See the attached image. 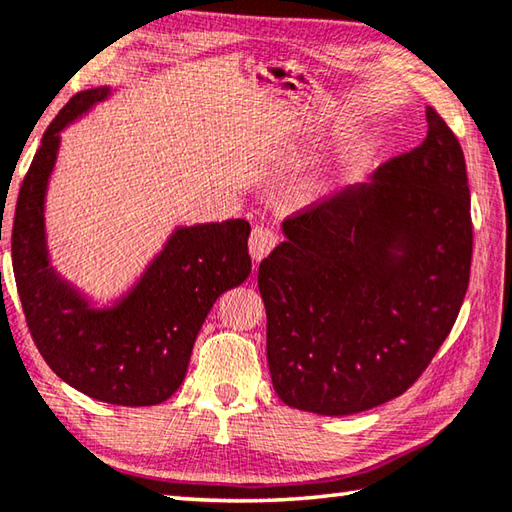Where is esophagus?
<instances>
[{"mask_svg": "<svg viewBox=\"0 0 512 512\" xmlns=\"http://www.w3.org/2000/svg\"><path fill=\"white\" fill-rule=\"evenodd\" d=\"M275 246H277V235L273 228H266V226L253 228V233H250V239H248V250L255 264L262 262L264 257H268L270 250Z\"/></svg>", "mask_w": 512, "mask_h": 512, "instance_id": "34e87169", "label": "esophagus"}]
</instances>
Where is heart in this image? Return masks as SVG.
Segmentation results:
<instances>
[{
    "instance_id": "obj_1",
    "label": "heart",
    "mask_w": 512,
    "mask_h": 512,
    "mask_svg": "<svg viewBox=\"0 0 512 512\" xmlns=\"http://www.w3.org/2000/svg\"><path fill=\"white\" fill-rule=\"evenodd\" d=\"M348 159H350V153L348 150H342V153L330 159V164L308 170V173L295 184V193L302 199H306V202L326 195L328 190L335 186L339 170L348 164Z\"/></svg>"
}]
</instances>
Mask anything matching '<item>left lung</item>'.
Segmentation results:
<instances>
[{"label": "left lung", "mask_w": 512, "mask_h": 512, "mask_svg": "<svg viewBox=\"0 0 512 512\" xmlns=\"http://www.w3.org/2000/svg\"><path fill=\"white\" fill-rule=\"evenodd\" d=\"M422 144L366 184L284 222L259 264L266 357L284 404L355 415L417 382L462 308L470 190L453 130L426 110Z\"/></svg>", "instance_id": "obj_1"}]
</instances>
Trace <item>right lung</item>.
Here are the masks:
<instances>
[{
  "instance_id": "1",
  "label": "right lung",
  "mask_w": 512,
  "mask_h": 512,
  "mask_svg": "<svg viewBox=\"0 0 512 512\" xmlns=\"http://www.w3.org/2000/svg\"><path fill=\"white\" fill-rule=\"evenodd\" d=\"M115 93H77L42 137L19 188L13 270L39 353L68 386L117 406L162 404L182 386L193 344L217 297L250 275L246 219L177 226L122 295L97 306L53 266L46 193L62 130Z\"/></svg>"
}]
</instances>
